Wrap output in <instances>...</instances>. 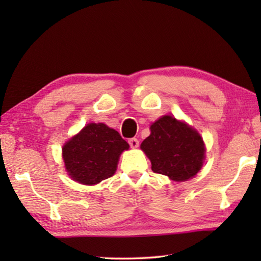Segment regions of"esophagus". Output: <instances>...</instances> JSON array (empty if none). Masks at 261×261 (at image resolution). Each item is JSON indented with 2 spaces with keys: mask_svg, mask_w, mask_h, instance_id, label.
Returning <instances> with one entry per match:
<instances>
[{
  "mask_svg": "<svg viewBox=\"0 0 261 261\" xmlns=\"http://www.w3.org/2000/svg\"><path fill=\"white\" fill-rule=\"evenodd\" d=\"M129 145L132 148H137L139 146V140L137 138H130L129 139Z\"/></svg>",
  "mask_w": 261,
  "mask_h": 261,
  "instance_id": "34e87169",
  "label": "esophagus"
}]
</instances>
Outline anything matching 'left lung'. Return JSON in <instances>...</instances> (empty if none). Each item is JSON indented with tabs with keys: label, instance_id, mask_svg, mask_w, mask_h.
Listing matches in <instances>:
<instances>
[{
	"label": "left lung",
	"instance_id": "left-lung-1",
	"mask_svg": "<svg viewBox=\"0 0 261 261\" xmlns=\"http://www.w3.org/2000/svg\"><path fill=\"white\" fill-rule=\"evenodd\" d=\"M152 170L182 182L196 176L205 159V146L198 132L175 117L162 116L151 125V135L140 145Z\"/></svg>",
	"mask_w": 261,
	"mask_h": 261
}]
</instances>
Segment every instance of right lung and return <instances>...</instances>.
I'll list each match as a JSON object with an SVG mask.
<instances>
[{
	"instance_id": "right-lung-1",
	"label": "right lung",
	"mask_w": 261,
	"mask_h": 261,
	"mask_svg": "<svg viewBox=\"0 0 261 261\" xmlns=\"http://www.w3.org/2000/svg\"><path fill=\"white\" fill-rule=\"evenodd\" d=\"M129 144L103 123H91L63 146L68 174L78 183L93 185L115 174L121 153Z\"/></svg>"
}]
</instances>
